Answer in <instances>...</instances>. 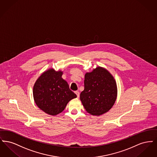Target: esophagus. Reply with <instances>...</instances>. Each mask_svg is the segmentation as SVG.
<instances>
[{
    "mask_svg": "<svg viewBox=\"0 0 157 157\" xmlns=\"http://www.w3.org/2000/svg\"><path fill=\"white\" fill-rule=\"evenodd\" d=\"M75 94H76V95H77V97H79V92L78 91V90H76V91H75Z\"/></svg>",
    "mask_w": 157,
    "mask_h": 157,
    "instance_id": "1",
    "label": "esophagus"
}]
</instances>
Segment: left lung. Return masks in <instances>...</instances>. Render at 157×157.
I'll return each mask as SVG.
<instances>
[{
	"instance_id": "obj_1",
	"label": "left lung",
	"mask_w": 157,
	"mask_h": 157,
	"mask_svg": "<svg viewBox=\"0 0 157 157\" xmlns=\"http://www.w3.org/2000/svg\"><path fill=\"white\" fill-rule=\"evenodd\" d=\"M117 96V83L106 69L98 67L85 74L80 99L88 113L99 116L108 112L115 104Z\"/></svg>"
}]
</instances>
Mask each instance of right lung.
I'll return each mask as SVG.
<instances>
[{"label": "right lung", "mask_w": 157, "mask_h": 157, "mask_svg": "<svg viewBox=\"0 0 157 157\" xmlns=\"http://www.w3.org/2000/svg\"><path fill=\"white\" fill-rule=\"evenodd\" d=\"M62 75L61 71L49 69L37 79L33 86V95L36 104L51 115L62 112L69 101L76 98Z\"/></svg>", "instance_id": "1"}]
</instances>
